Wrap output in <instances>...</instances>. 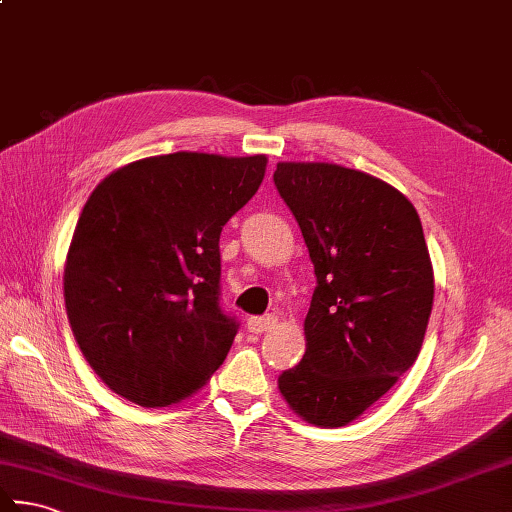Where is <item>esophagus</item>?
<instances>
[{
  "label": "esophagus",
  "mask_w": 512,
  "mask_h": 512,
  "mask_svg": "<svg viewBox=\"0 0 512 512\" xmlns=\"http://www.w3.org/2000/svg\"><path fill=\"white\" fill-rule=\"evenodd\" d=\"M275 322H277V319H275L273 315H268V317H248L246 328L250 330V333H255V335H262L264 330H268V328L273 326Z\"/></svg>",
  "instance_id": "esophagus-1"
}]
</instances>
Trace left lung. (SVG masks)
Returning <instances> with one entry per match:
<instances>
[{
  "mask_svg": "<svg viewBox=\"0 0 512 512\" xmlns=\"http://www.w3.org/2000/svg\"><path fill=\"white\" fill-rule=\"evenodd\" d=\"M273 179L317 277L306 353L277 386L304 422L339 428L386 395L422 350L435 297L422 222L404 193L362 170L279 162Z\"/></svg>",
  "mask_w": 512,
  "mask_h": 512,
  "instance_id": "1",
  "label": "left lung"
}]
</instances>
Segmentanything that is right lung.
I'll return each mask as SVG.
<instances>
[{"instance_id":"add662e5","label":"right lung","mask_w":512,"mask_h":512,"mask_svg":"<svg viewBox=\"0 0 512 512\" xmlns=\"http://www.w3.org/2000/svg\"><path fill=\"white\" fill-rule=\"evenodd\" d=\"M266 164L179 150L117 168L90 193L64 302L84 359L119 397L173 406L222 366L237 324L219 308V233Z\"/></svg>"}]
</instances>
